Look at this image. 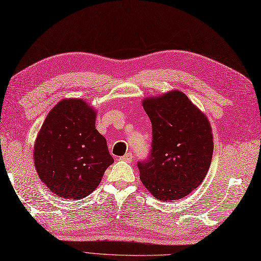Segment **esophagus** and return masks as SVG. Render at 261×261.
Returning a JSON list of instances; mask_svg holds the SVG:
<instances>
[{"instance_id": "esophagus-1", "label": "esophagus", "mask_w": 261, "mask_h": 261, "mask_svg": "<svg viewBox=\"0 0 261 261\" xmlns=\"http://www.w3.org/2000/svg\"><path fill=\"white\" fill-rule=\"evenodd\" d=\"M120 160H121V161H125V162H128V163H130V162H132V160H133V154H132L130 152H127V153H126L125 155L121 156V158H120Z\"/></svg>"}]
</instances>
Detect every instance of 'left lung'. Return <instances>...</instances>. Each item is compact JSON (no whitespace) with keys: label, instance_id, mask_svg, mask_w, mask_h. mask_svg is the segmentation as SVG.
<instances>
[{"label":"left lung","instance_id":"1","mask_svg":"<svg viewBox=\"0 0 261 261\" xmlns=\"http://www.w3.org/2000/svg\"><path fill=\"white\" fill-rule=\"evenodd\" d=\"M141 103L152 124L151 152L138 162L141 183L161 201L184 198L210 168L213 135L208 117L176 89Z\"/></svg>","mask_w":261,"mask_h":261}]
</instances>
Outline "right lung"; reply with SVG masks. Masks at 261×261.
Wrapping results in <instances>:
<instances>
[{
	"mask_svg": "<svg viewBox=\"0 0 261 261\" xmlns=\"http://www.w3.org/2000/svg\"><path fill=\"white\" fill-rule=\"evenodd\" d=\"M97 112L83 99H62L46 115L35 141L40 179L61 198L81 199L98 187L114 160L96 129Z\"/></svg>",
	"mask_w": 261,
	"mask_h": 261,
	"instance_id": "1",
	"label": "right lung"
}]
</instances>
